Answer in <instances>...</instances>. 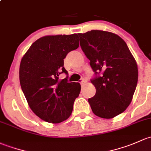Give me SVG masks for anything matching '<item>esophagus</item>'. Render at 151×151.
I'll list each match as a JSON object with an SVG mask.
<instances>
[{
    "instance_id": "obj_1",
    "label": "esophagus",
    "mask_w": 151,
    "mask_h": 151,
    "mask_svg": "<svg viewBox=\"0 0 151 151\" xmlns=\"http://www.w3.org/2000/svg\"><path fill=\"white\" fill-rule=\"evenodd\" d=\"M85 83H86V79H85V78L82 79V81H81V86H83Z\"/></svg>"
}]
</instances>
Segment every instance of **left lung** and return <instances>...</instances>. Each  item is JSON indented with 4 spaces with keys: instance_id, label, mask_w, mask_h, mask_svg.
Wrapping results in <instances>:
<instances>
[{
    "instance_id": "left-lung-1",
    "label": "left lung",
    "mask_w": 151,
    "mask_h": 151,
    "mask_svg": "<svg viewBox=\"0 0 151 151\" xmlns=\"http://www.w3.org/2000/svg\"><path fill=\"white\" fill-rule=\"evenodd\" d=\"M78 35L82 51L95 74L91 82L96 94L88 99V103L96 116L112 119L131 103L137 84V65L127 43L119 35L102 30Z\"/></svg>"
}]
</instances>
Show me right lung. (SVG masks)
I'll list each match as a JSON object with an SVG mask.
<instances>
[{"label": "right lung", "mask_w": 151, "mask_h": 151, "mask_svg": "<svg viewBox=\"0 0 151 151\" xmlns=\"http://www.w3.org/2000/svg\"><path fill=\"white\" fill-rule=\"evenodd\" d=\"M78 46L77 34L44 36L34 42L22 59V90L30 109L45 122L60 123L72 113L81 85L68 82L64 59ZM62 73L67 77L60 80Z\"/></svg>", "instance_id": "1"}]
</instances>
